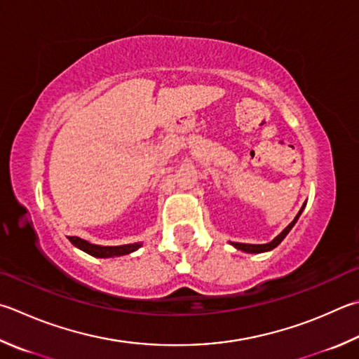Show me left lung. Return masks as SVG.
Listing matches in <instances>:
<instances>
[{
    "label": "left lung",
    "mask_w": 359,
    "mask_h": 359,
    "mask_svg": "<svg viewBox=\"0 0 359 359\" xmlns=\"http://www.w3.org/2000/svg\"><path fill=\"white\" fill-rule=\"evenodd\" d=\"M303 208H304V204H303V207H302V210L298 212V215L295 217V219L292 221V223L285 227V229L279 233V236L275 238V240H271L270 243H265V245H248V243H236L233 242L232 245L237 248V250H242V251H245V252H265V251H270V250H273V248H276L279 243L283 242V240L285 238V236H287V233L290 232V229L293 226H295V223L298 221V218H299V215H302V212H303Z\"/></svg>",
    "instance_id": "1"
}]
</instances>
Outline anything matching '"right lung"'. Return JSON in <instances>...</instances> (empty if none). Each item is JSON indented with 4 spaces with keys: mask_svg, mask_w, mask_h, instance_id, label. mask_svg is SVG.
<instances>
[{
    "mask_svg": "<svg viewBox=\"0 0 359 359\" xmlns=\"http://www.w3.org/2000/svg\"><path fill=\"white\" fill-rule=\"evenodd\" d=\"M69 240L74 243L76 248H80L84 252L90 254L94 257H113V256H123V254H130L135 250H138L141 243H130V245H122V246H100V245H93L83 240L80 237H69Z\"/></svg>",
    "mask_w": 359,
    "mask_h": 359,
    "instance_id": "right-lung-1",
    "label": "right lung"
}]
</instances>
